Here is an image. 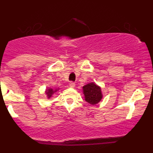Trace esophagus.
Listing matches in <instances>:
<instances>
[{"instance_id":"obj_1","label":"esophagus","mask_w":153,"mask_h":153,"mask_svg":"<svg viewBox=\"0 0 153 153\" xmlns=\"http://www.w3.org/2000/svg\"><path fill=\"white\" fill-rule=\"evenodd\" d=\"M69 85H70V87H71V88H74V87L75 86V83L74 82L71 81V82H70V83H69Z\"/></svg>"}]
</instances>
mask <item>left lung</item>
<instances>
[{
	"instance_id": "left-lung-1",
	"label": "left lung",
	"mask_w": 153,
	"mask_h": 153,
	"mask_svg": "<svg viewBox=\"0 0 153 153\" xmlns=\"http://www.w3.org/2000/svg\"><path fill=\"white\" fill-rule=\"evenodd\" d=\"M83 88V94L85 95V99L88 103L91 104H96L102 99L101 88L96 85L94 82L87 84Z\"/></svg>"
}]
</instances>
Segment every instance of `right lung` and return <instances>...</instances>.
Instances as JSON below:
<instances>
[{
	"mask_svg": "<svg viewBox=\"0 0 153 153\" xmlns=\"http://www.w3.org/2000/svg\"><path fill=\"white\" fill-rule=\"evenodd\" d=\"M57 91V90H53V89L52 88H50L48 89V90L47 91V96H48V98H50L51 96H52V95L54 94V92H56Z\"/></svg>",
	"mask_w": 153,
	"mask_h": 153,
	"instance_id": "add662e5",
	"label": "right lung"
}]
</instances>
